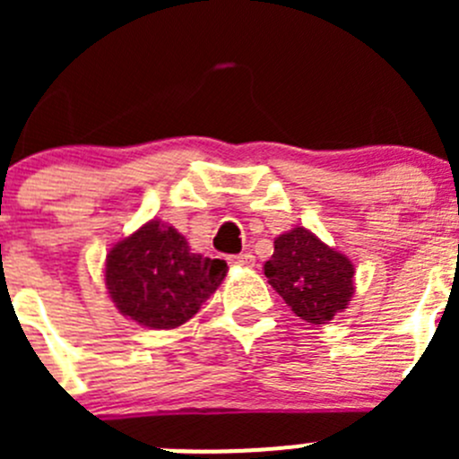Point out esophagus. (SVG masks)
Here are the masks:
<instances>
[{"mask_svg": "<svg viewBox=\"0 0 459 459\" xmlns=\"http://www.w3.org/2000/svg\"><path fill=\"white\" fill-rule=\"evenodd\" d=\"M229 264H230V266L251 268V266H255V257H253L251 253H239V255H230Z\"/></svg>", "mask_w": 459, "mask_h": 459, "instance_id": "1", "label": "esophagus"}]
</instances>
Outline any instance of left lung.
Masks as SVG:
<instances>
[{
  "label": "left lung",
  "mask_w": 459,
  "mask_h": 459,
  "mask_svg": "<svg viewBox=\"0 0 459 459\" xmlns=\"http://www.w3.org/2000/svg\"><path fill=\"white\" fill-rule=\"evenodd\" d=\"M264 275L290 311L311 324L331 322L355 293L353 262L304 226L275 238Z\"/></svg>",
  "instance_id": "obj_1"
}]
</instances>
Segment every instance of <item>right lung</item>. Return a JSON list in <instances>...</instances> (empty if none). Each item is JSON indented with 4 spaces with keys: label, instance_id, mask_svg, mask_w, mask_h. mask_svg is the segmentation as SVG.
<instances>
[{
    "label": "right lung",
    "instance_id": "add662e5",
    "mask_svg": "<svg viewBox=\"0 0 459 459\" xmlns=\"http://www.w3.org/2000/svg\"><path fill=\"white\" fill-rule=\"evenodd\" d=\"M224 259L193 253L178 229L151 220L106 255L104 281L122 316L146 328L188 322L226 277Z\"/></svg>",
    "mask_w": 459,
    "mask_h": 459
}]
</instances>
